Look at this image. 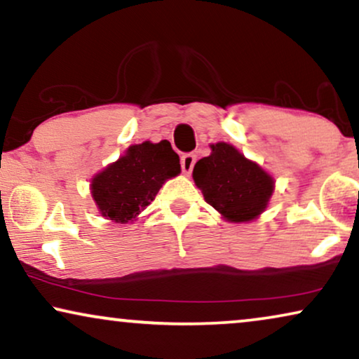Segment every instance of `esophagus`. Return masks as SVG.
<instances>
[{
  "mask_svg": "<svg viewBox=\"0 0 359 359\" xmlns=\"http://www.w3.org/2000/svg\"><path fill=\"white\" fill-rule=\"evenodd\" d=\"M194 163H196V155L186 154L181 156V170H183V173L189 175L194 168Z\"/></svg>",
  "mask_w": 359,
  "mask_h": 359,
  "instance_id": "obj_1",
  "label": "esophagus"
}]
</instances>
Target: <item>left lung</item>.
Returning <instances> with one entry per match:
<instances>
[{
  "mask_svg": "<svg viewBox=\"0 0 359 359\" xmlns=\"http://www.w3.org/2000/svg\"><path fill=\"white\" fill-rule=\"evenodd\" d=\"M209 156L194 165L193 178L205 203L229 222H250L268 208L274 180L255 161L245 158L233 145H210Z\"/></svg>",
  "mask_w": 359,
  "mask_h": 359,
  "instance_id": "1",
  "label": "left lung"
}]
</instances>
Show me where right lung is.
Listing matches in <instances>:
<instances>
[{"mask_svg":"<svg viewBox=\"0 0 359 359\" xmlns=\"http://www.w3.org/2000/svg\"><path fill=\"white\" fill-rule=\"evenodd\" d=\"M180 156L168 140L130 145L91 180V196L102 217L116 224L137 219L166 180L180 175Z\"/></svg>","mask_w":359,"mask_h":359,"instance_id":"1","label":"right lung"}]
</instances>
